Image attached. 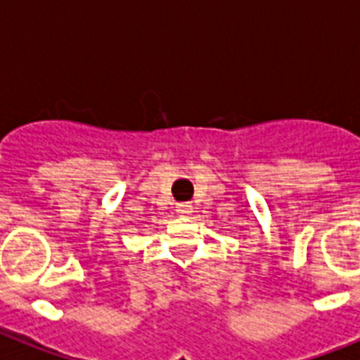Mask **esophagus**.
Instances as JSON below:
<instances>
[{"label":"esophagus","instance_id":"obj_1","mask_svg":"<svg viewBox=\"0 0 360 360\" xmlns=\"http://www.w3.org/2000/svg\"><path fill=\"white\" fill-rule=\"evenodd\" d=\"M191 205L190 203H178L176 205V212L178 214H182V217H188V214H191Z\"/></svg>","mask_w":360,"mask_h":360}]
</instances>
